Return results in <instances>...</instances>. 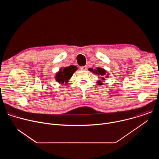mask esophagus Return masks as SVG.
<instances>
[{
    "label": "esophagus",
    "mask_w": 159,
    "mask_h": 159,
    "mask_svg": "<svg viewBox=\"0 0 159 159\" xmlns=\"http://www.w3.org/2000/svg\"><path fill=\"white\" fill-rule=\"evenodd\" d=\"M80 70H87V66H81V67H80Z\"/></svg>",
    "instance_id": "34e87169"
}]
</instances>
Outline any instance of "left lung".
<instances>
[{"label":"left lung","mask_w":159,"mask_h":159,"mask_svg":"<svg viewBox=\"0 0 159 159\" xmlns=\"http://www.w3.org/2000/svg\"><path fill=\"white\" fill-rule=\"evenodd\" d=\"M89 70L92 72L93 74H96L98 75H100L101 80H98V82H97L98 85H102L103 82H104L105 79L109 77V74L107 72V71L100 67H98L96 69H93V68H89Z\"/></svg>","instance_id":"1"}]
</instances>
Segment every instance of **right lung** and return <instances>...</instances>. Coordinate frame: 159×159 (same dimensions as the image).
I'll return each instance as SVG.
<instances>
[{"label": "right lung", "instance_id": "obj_1", "mask_svg": "<svg viewBox=\"0 0 159 159\" xmlns=\"http://www.w3.org/2000/svg\"><path fill=\"white\" fill-rule=\"evenodd\" d=\"M77 70V67L75 65H70L64 68L61 67L55 75V80L59 84H67L70 79L72 77L74 73Z\"/></svg>", "mask_w": 159, "mask_h": 159}]
</instances>
